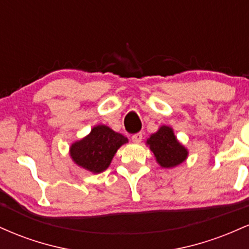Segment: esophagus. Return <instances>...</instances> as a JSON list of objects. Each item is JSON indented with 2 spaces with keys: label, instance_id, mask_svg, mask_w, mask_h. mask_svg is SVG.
Masks as SVG:
<instances>
[{
  "label": "esophagus",
  "instance_id": "esophagus-1",
  "mask_svg": "<svg viewBox=\"0 0 249 249\" xmlns=\"http://www.w3.org/2000/svg\"><path fill=\"white\" fill-rule=\"evenodd\" d=\"M142 139V132H138V133H134L132 136V142H136V144H138V142H141Z\"/></svg>",
  "mask_w": 249,
  "mask_h": 249
}]
</instances>
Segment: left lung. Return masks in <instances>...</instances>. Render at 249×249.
I'll list each match as a JSON object with an SVG mask.
<instances>
[{"label": "left lung", "instance_id": "left-lung-1", "mask_svg": "<svg viewBox=\"0 0 249 249\" xmlns=\"http://www.w3.org/2000/svg\"><path fill=\"white\" fill-rule=\"evenodd\" d=\"M156 160L164 168L176 167L186 160L187 148L181 145L174 136L172 127L162 125L156 133L151 134L146 141Z\"/></svg>", "mask_w": 249, "mask_h": 249}]
</instances>
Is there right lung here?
<instances>
[{
	"instance_id": "1",
	"label": "right lung",
	"mask_w": 249,
	"mask_h": 249,
	"mask_svg": "<svg viewBox=\"0 0 249 249\" xmlns=\"http://www.w3.org/2000/svg\"><path fill=\"white\" fill-rule=\"evenodd\" d=\"M128 139L107 125H97L81 141L70 146V156L78 166L92 173H101L111 164L119 147Z\"/></svg>"
}]
</instances>
